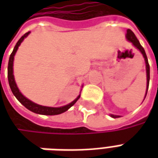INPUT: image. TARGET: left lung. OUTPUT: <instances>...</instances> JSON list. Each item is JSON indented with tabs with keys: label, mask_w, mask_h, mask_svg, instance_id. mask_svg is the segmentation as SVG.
<instances>
[{
	"label": "left lung",
	"mask_w": 158,
	"mask_h": 158,
	"mask_svg": "<svg viewBox=\"0 0 158 158\" xmlns=\"http://www.w3.org/2000/svg\"><path fill=\"white\" fill-rule=\"evenodd\" d=\"M126 38H127V40H128L129 41L132 42V44L135 46L136 48L139 49V52L142 53L143 56H144V58H145V61H146V77H147V88H146V96H145V98H146V94H147V90H148V87H149V81H150V66H149V63H148V60H147V56H146L145 50H144V48L141 46V45L139 44V40H137L135 35L134 34V32H133L132 30H130V29H128V30H127ZM111 116L113 117V118H118V116H114V115H111Z\"/></svg>",
	"instance_id": "8db88e82"
}]
</instances>
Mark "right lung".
I'll use <instances>...</instances> for the list:
<instances>
[{"label": "right lung", "instance_id": "right-lung-1", "mask_svg": "<svg viewBox=\"0 0 158 158\" xmlns=\"http://www.w3.org/2000/svg\"><path fill=\"white\" fill-rule=\"evenodd\" d=\"M30 32H27L24 34L23 35L19 40V41L17 42L15 47L12 51V54L10 55L9 57V62H8V67H7V77H8V82L10 88L12 89V92L13 93V95L15 96L17 99L19 100L20 102L22 103L23 106H25L27 109L30 110L33 113H38V114H43V115H57V114H61V113H64L67 110L69 109L73 105H74L75 102L79 99L80 96H79L76 98L73 102L71 103H69V105H66L64 106H61V107H49V106H44L35 104V103L32 102L31 101H29V99H27L26 97L23 96L21 92L19 91V88L17 87L16 85L15 80H14V76H13V69H12V66H13V59H14V56L17 52V50L19 48V46L20 44L22 43V41L24 40L25 37L28 36Z\"/></svg>", "mask_w": 158, "mask_h": 158}]
</instances>
